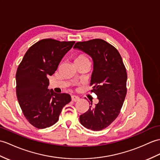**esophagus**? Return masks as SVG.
<instances>
[{"label":"esophagus","instance_id":"34e87169","mask_svg":"<svg viewBox=\"0 0 160 160\" xmlns=\"http://www.w3.org/2000/svg\"><path fill=\"white\" fill-rule=\"evenodd\" d=\"M72 100L73 102H78L80 100V98L78 97L76 95H72Z\"/></svg>","mask_w":160,"mask_h":160}]
</instances>
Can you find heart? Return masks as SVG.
I'll return each instance as SVG.
<instances>
[{
    "label": "heart",
    "mask_w": 160,
    "mask_h": 160,
    "mask_svg": "<svg viewBox=\"0 0 160 160\" xmlns=\"http://www.w3.org/2000/svg\"><path fill=\"white\" fill-rule=\"evenodd\" d=\"M85 62H89V59L86 55L84 54H80L76 56L75 59H74V62L75 64H80V63H83Z\"/></svg>",
    "instance_id": "b5f03b06"
}]
</instances>
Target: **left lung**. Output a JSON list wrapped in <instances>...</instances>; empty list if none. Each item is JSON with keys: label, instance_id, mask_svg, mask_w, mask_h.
I'll list each match as a JSON object with an SVG mask.
<instances>
[{"label": "left lung", "instance_id": "left-lung-1", "mask_svg": "<svg viewBox=\"0 0 160 160\" xmlns=\"http://www.w3.org/2000/svg\"><path fill=\"white\" fill-rule=\"evenodd\" d=\"M77 48L91 56L93 72L90 85L99 102L80 116V123L93 131L106 128L118 116L127 93L128 75L118 51L101 39L77 42Z\"/></svg>", "mask_w": 160, "mask_h": 160}]
</instances>
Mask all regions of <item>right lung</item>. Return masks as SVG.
Listing matches in <instances>:
<instances>
[{"instance_id": "1", "label": "right lung", "mask_w": 160, "mask_h": 160, "mask_svg": "<svg viewBox=\"0 0 160 160\" xmlns=\"http://www.w3.org/2000/svg\"><path fill=\"white\" fill-rule=\"evenodd\" d=\"M74 43L53 39L40 40L29 48L18 66L17 98L24 117L37 128L55 124L62 108L71 102L69 94L56 93L48 88V77L57 71L61 59Z\"/></svg>"}]
</instances>
